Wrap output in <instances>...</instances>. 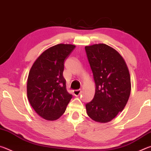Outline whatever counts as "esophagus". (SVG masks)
Returning a JSON list of instances; mask_svg holds the SVG:
<instances>
[{
    "instance_id": "1",
    "label": "esophagus",
    "mask_w": 151,
    "mask_h": 151,
    "mask_svg": "<svg viewBox=\"0 0 151 151\" xmlns=\"http://www.w3.org/2000/svg\"><path fill=\"white\" fill-rule=\"evenodd\" d=\"M82 93V90L81 89H79V90H75L73 91V94L75 95V96H78Z\"/></svg>"
}]
</instances>
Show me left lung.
I'll return each instance as SVG.
<instances>
[{"label":"left lung","instance_id":"obj_1","mask_svg":"<svg viewBox=\"0 0 151 151\" xmlns=\"http://www.w3.org/2000/svg\"><path fill=\"white\" fill-rule=\"evenodd\" d=\"M85 50L95 83V94L86 104L94 121H111L126 106L131 90V76L123 57L110 46H86Z\"/></svg>","mask_w":151,"mask_h":151}]
</instances>
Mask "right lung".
I'll return each mask as SVG.
<instances>
[{
	"label": "right lung",
	"mask_w": 151,
	"mask_h": 151,
	"mask_svg": "<svg viewBox=\"0 0 151 151\" xmlns=\"http://www.w3.org/2000/svg\"><path fill=\"white\" fill-rule=\"evenodd\" d=\"M76 46L58 44L45 50L33 63L27 80V97L35 112L55 121L65 112L72 95L66 91L64 62Z\"/></svg>",
	"instance_id": "right-lung-1"
}]
</instances>
